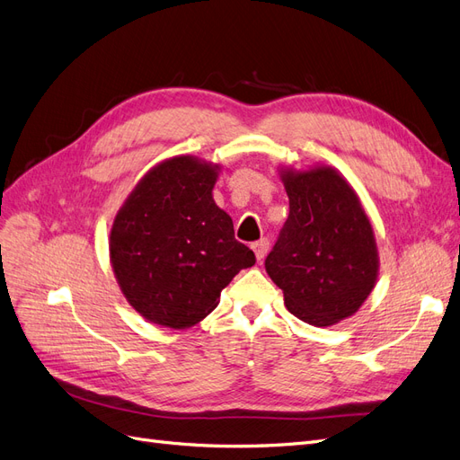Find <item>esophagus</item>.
I'll use <instances>...</instances> for the list:
<instances>
[{"label":"esophagus","mask_w":460,"mask_h":460,"mask_svg":"<svg viewBox=\"0 0 460 460\" xmlns=\"http://www.w3.org/2000/svg\"><path fill=\"white\" fill-rule=\"evenodd\" d=\"M252 247H253V252H255V255H257V261H262V259H264V255L269 253L270 242H269L267 238H261V240H259V242H255Z\"/></svg>","instance_id":"esophagus-1"}]
</instances>
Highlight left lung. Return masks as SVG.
Returning a JSON list of instances; mask_svg holds the SVG:
<instances>
[{
	"label": "left lung",
	"instance_id": "left-lung-1",
	"mask_svg": "<svg viewBox=\"0 0 460 460\" xmlns=\"http://www.w3.org/2000/svg\"><path fill=\"white\" fill-rule=\"evenodd\" d=\"M289 215L264 261L291 314L313 326L351 316L378 276L370 220L353 188L330 166L284 171Z\"/></svg>",
	"mask_w": 460,
	"mask_h": 460
}]
</instances>
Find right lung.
<instances>
[{
	"label": "right lung",
	"instance_id": "add662e5",
	"mask_svg": "<svg viewBox=\"0 0 460 460\" xmlns=\"http://www.w3.org/2000/svg\"><path fill=\"white\" fill-rule=\"evenodd\" d=\"M215 182L217 166L172 157L140 180L113 222L109 252L117 282L151 323L174 330L198 324L232 278L255 264L213 199Z\"/></svg>",
	"mask_w": 460,
	"mask_h": 460
}]
</instances>
